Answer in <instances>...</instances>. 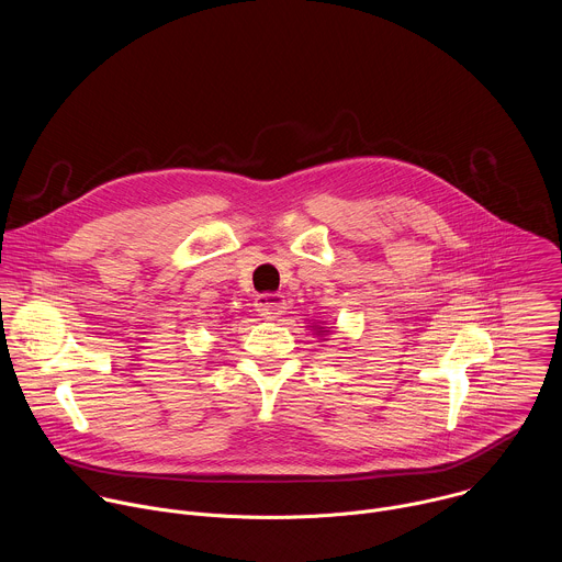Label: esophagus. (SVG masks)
Masks as SVG:
<instances>
[{
	"label": "esophagus",
	"instance_id": "34e87169",
	"mask_svg": "<svg viewBox=\"0 0 562 562\" xmlns=\"http://www.w3.org/2000/svg\"><path fill=\"white\" fill-rule=\"evenodd\" d=\"M256 311L265 319H278L284 313V297L280 293H260L256 297Z\"/></svg>",
	"mask_w": 562,
	"mask_h": 562
}]
</instances>
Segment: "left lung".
Instances as JSON below:
<instances>
[{
    "mask_svg": "<svg viewBox=\"0 0 562 562\" xmlns=\"http://www.w3.org/2000/svg\"><path fill=\"white\" fill-rule=\"evenodd\" d=\"M319 329H325V327H319ZM317 334H323V331H317Z\"/></svg>",
    "mask_w": 562,
    "mask_h": 562,
    "instance_id": "8db88e82",
    "label": "left lung"
}]
</instances>
